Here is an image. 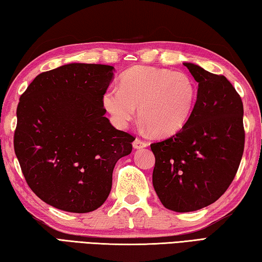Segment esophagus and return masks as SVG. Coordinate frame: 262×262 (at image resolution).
Listing matches in <instances>:
<instances>
[{
  "instance_id": "1",
  "label": "esophagus",
  "mask_w": 262,
  "mask_h": 262,
  "mask_svg": "<svg viewBox=\"0 0 262 262\" xmlns=\"http://www.w3.org/2000/svg\"><path fill=\"white\" fill-rule=\"evenodd\" d=\"M147 145L146 142L142 141L140 139H136L134 142H133V146H134V149H142V147H145Z\"/></svg>"
}]
</instances>
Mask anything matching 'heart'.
Listing matches in <instances>:
<instances>
[{
  "instance_id": "b5f03b06",
  "label": "heart",
  "mask_w": 262,
  "mask_h": 262,
  "mask_svg": "<svg viewBox=\"0 0 262 262\" xmlns=\"http://www.w3.org/2000/svg\"><path fill=\"white\" fill-rule=\"evenodd\" d=\"M197 87L184 72L136 66L120 78V88H108L103 105L115 125L125 128L135 116L157 136H169L182 129L192 115Z\"/></svg>"
}]
</instances>
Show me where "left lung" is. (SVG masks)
Segmentation results:
<instances>
[{
    "mask_svg": "<svg viewBox=\"0 0 262 262\" xmlns=\"http://www.w3.org/2000/svg\"><path fill=\"white\" fill-rule=\"evenodd\" d=\"M198 82L192 115L177 134L152 143V183L163 205L192 212L229 188L244 151L243 102L225 75L183 63Z\"/></svg>",
    "mask_w": 262,
    "mask_h": 262,
    "instance_id": "8db88e82",
    "label": "left lung"
}]
</instances>
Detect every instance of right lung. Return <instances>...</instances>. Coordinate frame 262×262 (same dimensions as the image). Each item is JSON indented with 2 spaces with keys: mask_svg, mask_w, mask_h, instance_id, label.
<instances>
[{
  "mask_svg": "<svg viewBox=\"0 0 262 262\" xmlns=\"http://www.w3.org/2000/svg\"><path fill=\"white\" fill-rule=\"evenodd\" d=\"M115 68L72 63L37 75L17 107L15 154L28 187L58 210L88 213L106 201L117 161L135 137L104 117Z\"/></svg>",
  "mask_w": 262,
  "mask_h": 262,
  "instance_id": "right-lung-1",
  "label": "right lung"
}]
</instances>
